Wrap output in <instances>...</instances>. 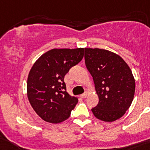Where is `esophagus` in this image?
Wrapping results in <instances>:
<instances>
[{
    "label": "esophagus",
    "instance_id": "obj_1",
    "mask_svg": "<svg viewBox=\"0 0 150 150\" xmlns=\"http://www.w3.org/2000/svg\"><path fill=\"white\" fill-rule=\"evenodd\" d=\"M87 95H88L87 92H84L83 94H81L80 96H81V98H86V96H87Z\"/></svg>",
    "mask_w": 150,
    "mask_h": 150
}]
</instances>
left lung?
<instances>
[{
	"label": "left lung",
	"mask_w": 150,
	"mask_h": 150,
	"mask_svg": "<svg viewBox=\"0 0 150 150\" xmlns=\"http://www.w3.org/2000/svg\"><path fill=\"white\" fill-rule=\"evenodd\" d=\"M85 61L99 99L92 109L93 115L104 122L120 119L134 98L136 83L130 68L119 54L97 47H85Z\"/></svg>",
	"instance_id": "8db88e82"
}]
</instances>
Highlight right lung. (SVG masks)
Wrapping results in <instances>:
<instances>
[{"label":"right lung","instance_id":"1","mask_svg":"<svg viewBox=\"0 0 150 150\" xmlns=\"http://www.w3.org/2000/svg\"><path fill=\"white\" fill-rule=\"evenodd\" d=\"M84 48H53L44 53L29 71L27 95L35 112L44 121L60 123L70 116L78 98L66 90L64 75L83 58Z\"/></svg>","mask_w":150,"mask_h":150}]
</instances>
